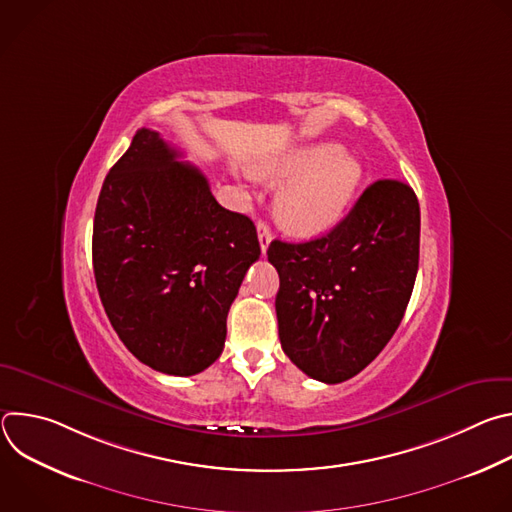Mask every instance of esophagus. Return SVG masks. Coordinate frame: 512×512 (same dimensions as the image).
<instances>
[{
    "label": "esophagus",
    "mask_w": 512,
    "mask_h": 512,
    "mask_svg": "<svg viewBox=\"0 0 512 512\" xmlns=\"http://www.w3.org/2000/svg\"><path fill=\"white\" fill-rule=\"evenodd\" d=\"M257 237H259L261 251L265 253V251H267V247H269V243H271V229H269V225H267V223H263V221H259V223H257Z\"/></svg>",
    "instance_id": "34e87169"
}]
</instances>
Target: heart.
Returning a JSON list of instances; mask_svg holds the SVG:
<instances>
[{"mask_svg": "<svg viewBox=\"0 0 512 512\" xmlns=\"http://www.w3.org/2000/svg\"><path fill=\"white\" fill-rule=\"evenodd\" d=\"M271 182L289 180L275 198V216L283 229L314 237L332 229L362 182V166L336 143H312L259 164Z\"/></svg>", "mask_w": 512, "mask_h": 512, "instance_id": "obj_1", "label": "heart"}]
</instances>
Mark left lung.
Here are the masks:
<instances>
[{"label": "left lung", "instance_id": "left-lung-1", "mask_svg": "<svg viewBox=\"0 0 512 512\" xmlns=\"http://www.w3.org/2000/svg\"><path fill=\"white\" fill-rule=\"evenodd\" d=\"M419 225L413 188L377 180L330 233L306 243L271 241L279 340L300 371L342 383L387 346L415 285Z\"/></svg>", "mask_w": 512, "mask_h": 512}]
</instances>
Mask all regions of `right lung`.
<instances>
[{"instance_id": "obj_1", "label": "right lung", "mask_w": 512, "mask_h": 512, "mask_svg": "<svg viewBox=\"0 0 512 512\" xmlns=\"http://www.w3.org/2000/svg\"><path fill=\"white\" fill-rule=\"evenodd\" d=\"M158 131L137 129L95 210L93 269L111 326L154 371L190 377L221 356L227 316L261 247L249 216Z\"/></svg>"}]
</instances>
